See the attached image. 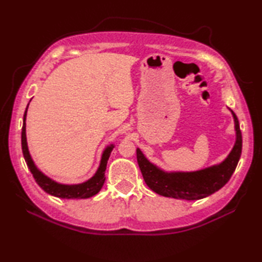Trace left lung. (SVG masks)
I'll return each mask as SVG.
<instances>
[{"label":"left lung","mask_w":262,"mask_h":262,"mask_svg":"<svg viewBox=\"0 0 262 262\" xmlns=\"http://www.w3.org/2000/svg\"><path fill=\"white\" fill-rule=\"evenodd\" d=\"M235 121L236 142L232 152L224 162L196 172H176L165 173L162 170L148 162L140 148L136 149L137 162L146 185L159 194L178 199L194 200L207 197L224 187L233 172L235 171L242 152V133L236 115L233 113Z\"/></svg>","instance_id":"1"}]
</instances>
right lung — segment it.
I'll list each match as a JSON object with an SVG mask.
<instances>
[{
  "instance_id": "obj_1",
  "label": "right lung",
  "mask_w": 262,
  "mask_h": 262,
  "mask_svg": "<svg viewBox=\"0 0 262 262\" xmlns=\"http://www.w3.org/2000/svg\"><path fill=\"white\" fill-rule=\"evenodd\" d=\"M28 105H27V109H28ZM27 109H26L25 115H24V126H22V133H21L22 153H24V158L26 160L28 168H29L30 172L32 173V177L35 178V180L39 185V187H40L43 191H46L47 193L52 194V196L59 197V198L82 199V198L92 197V196H94V194H97L100 191V189L102 188L103 183H104V180H105L104 172H105V168H107L108 159L110 157V153H111V151H113L114 146L111 145L104 149V152L102 154L101 163H100L97 173L94 174L90 180H88L86 182L80 183V185H71V186L70 185H60V183L55 182L52 179L47 178L46 176H43L41 172L36 168V165L32 162L29 151H28L27 138H26Z\"/></svg>"
}]
</instances>
